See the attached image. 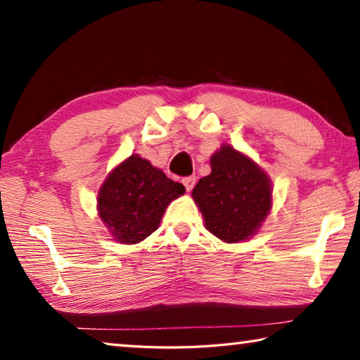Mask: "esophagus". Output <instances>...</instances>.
<instances>
[{
  "label": "esophagus",
  "mask_w": 360,
  "mask_h": 360,
  "mask_svg": "<svg viewBox=\"0 0 360 360\" xmlns=\"http://www.w3.org/2000/svg\"><path fill=\"white\" fill-rule=\"evenodd\" d=\"M182 184H184L187 192H191L192 188H193V186H195V178H192V176H188V178L182 179Z\"/></svg>",
  "instance_id": "34e87169"
}]
</instances>
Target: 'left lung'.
<instances>
[{"label": "left lung", "mask_w": 360, "mask_h": 360, "mask_svg": "<svg viewBox=\"0 0 360 360\" xmlns=\"http://www.w3.org/2000/svg\"><path fill=\"white\" fill-rule=\"evenodd\" d=\"M192 197L206 230L225 243L246 241L271 210V182L257 163L224 144L211 157V174L198 181Z\"/></svg>", "instance_id": "left-lung-1"}]
</instances>
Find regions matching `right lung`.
<instances>
[{
    "label": "right lung",
    "instance_id": "1",
    "mask_svg": "<svg viewBox=\"0 0 360 360\" xmlns=\"http://www.w3.org/2000/svg\"><path fill=\"white\" fill-rule=\"evenodd\" d=\"M184 192V186L133 154L100 187L98 216L115 241L136 245L158 229L167 206Z\"/></svg>",
    "mask_w": 360,
    "mask_h": 360
}]
</instances>
